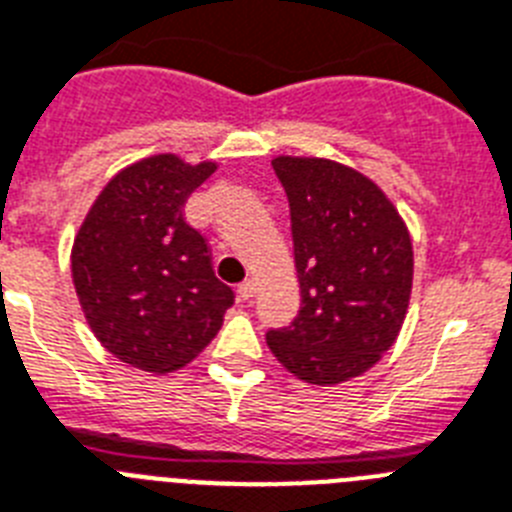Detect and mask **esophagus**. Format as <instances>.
Segmentation results:
<instances>
[{"label": "esophagus", "instance_id": "34e87169", "mask_svg": "<svg viewBox=\"0 0 512 512\" xmlns=\"http://www.w3.org/2000/svg\"><path fill=\"white\" fill-rule=\"evenodd\" d=\"M255 291H257V283L252 281V278H249V281H244L242 286H239V296H242L244 302H247V299H252V296H255Z\"/></svg>", "mask_w": 512, "mask_h": 512}]
</instances>
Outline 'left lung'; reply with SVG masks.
Listing matches in <instances>:
<instances>
[{"label":"left lung","instance_id":"obj_1","mask_svg":"<svg viewBox=\"0 0 512 512\" xmlns=\"http://www.w3.org/2000/svg\"><path fill=\"white\" fill-rule=\"evenodd\" d=\"M302 307L265 341L291 375L338 385L364 375L401 333L414 281L403 218L369 176L330 158L278 156Z\"/></svg>","mask_w":512,"mask_h":512}]
</instances>
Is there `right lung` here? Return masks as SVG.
Here are the masks:
<instances>
[{
  "instance_id": "add662e5",
  "label": "right lung",
  "mask_w": 512,
  "mask_h": 512,
  "mask_svg": "<svg viewBox=\"0 0 512 512\" xmlns=\"http://www.w3.org/2000/svg\"><path fill=\"white\" fill-rule=\"evenodd\" d=\"M218 169L158 153L111 176L72 244V283L93 336L119 362L166 375L190 364L223 325L234 291L210 265L187 197Z\"/></svg>"
}]
</instances>
